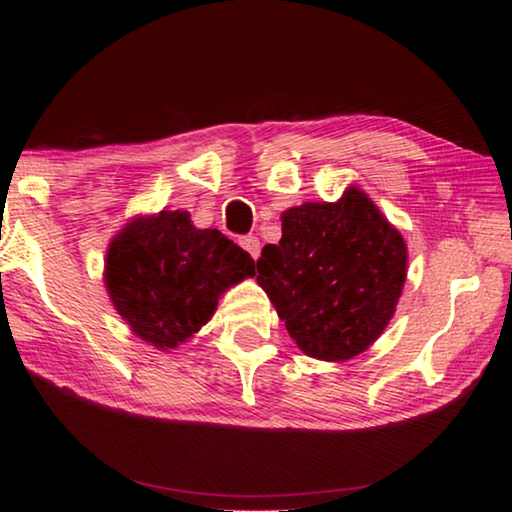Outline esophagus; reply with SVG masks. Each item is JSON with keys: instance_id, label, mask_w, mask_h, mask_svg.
<instances>
[{"instance_id": "esophagus-1", "label": "esophagus", "mask_w": 512, "mask_h": 512, "mask_svg": "<svg viewBox=\"0 0 512 512\" xmlns=\"http://www.w3.org/2000/svg\"><path fill=\"white\" fill-rule=\"evenodd\" d=\"M241 248H244L246 253H248L250 257H253V259H257V257H259V250H262V246H259V239L253 237V235L241 239Z\"/></svg>"}]
</instances>
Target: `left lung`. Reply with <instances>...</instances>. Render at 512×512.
I'll list each match as a JSON object with an SVG mask.
<instances>
[{
	"label": "left lung",
	"mask_w": 512,
	"mask_h": 512,
	"mask_svg": "<svg viewBox=\"0 0 512 512\" xmlns=\"http://www.w3.org/2000/svg\"><path fill=\"white\" fill-rule=\"evenodd\" d=\"M404 280V239L359 187L336 203L291 207L280 244L257 259L259 287L291 339L323 361L366 352L393 318Z\"/></svg>",
	"instance_id": "8db88e82"
}]
</instances>
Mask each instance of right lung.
<instances>
[{"label":"right lung","instance_id":"right-lung-1","mask_svg":"<svg viewBox=\"0 0 512 512\" xmlns=\"http://www.w3.org/2000/svg\"><path fill=\"white\" fill-rule=\"evenodd\" d=\"M255 262L219 230H198L187 212L137 216L110 241L106 289L135 336L171 350L212 318L219 296Z\"/></svg>","mask_w":512,"mask_h":512}]
</instances>
